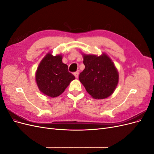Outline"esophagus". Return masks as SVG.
Returning <instances> with one entry per match:
<instances>
[{
    "instance_id": "esophagus-1",
    "label": "esophagus",
    "mask_w": 154,
    "mask_h": 154,
    "mask_svg": "<svg viewBox=\"0 0 154 154\" xmlns=\"http://www.w3.org/2000/svg\"><path fill=\"white\" fill-rule=\"evenodd\" d=\"M74 75L75 76L76 78H78V75H79V71H76L74 73Z\"/></svg>"
}]
</instances>
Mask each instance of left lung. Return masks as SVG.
<instances>
[{"mask_svg":"<svg viewBox=\"0 0 154 154\" xmlns=\"http://www.w3.org/2000/svg\"><path fill=\"white\" fill-rule=\"evenodd\" d=\"M85 69L79 80L87 92L94 99H105L114 92L119 82V74L113 62L105 53L97 57L83 54Z\"/></svg>","mask_w":154,"mask_h":154,"instance_id":"1","label":"left lung"}]
</instances>
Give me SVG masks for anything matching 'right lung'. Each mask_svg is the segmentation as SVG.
<instances>
[{
  "label": "right lung",
  "mask_w": 154,
  "mask_h": 154,
  "mask_svg": "<svg viewBox=\"0 0 154 154\" xmlns=\"http://www.w3.org/2000/svg\"><path fill=\"white\" fill-rule=\"evenodd\" d=\"M35 79L39 90L51 97L60 96L71 81L75 79L68 71L67 65L62 62V56L48 53L37 68Z\"/></svg>",
  "instance_id": "right-lung-1"
}]
</instances>
